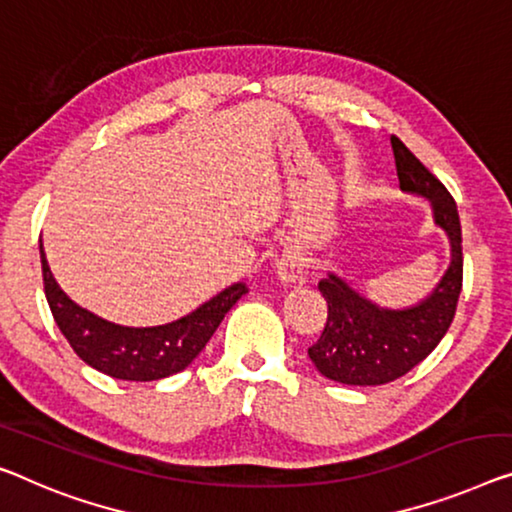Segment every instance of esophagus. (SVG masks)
<instances>
[{"mask_svg":"<svg viewBox=\"0 0 512 512\" xmlns=\"http://www.w3.org/2000/svg\"><path fill=\"white\" fill-rule=\"evenodd\" d=\"M278 278L282 285H299L305 278V259L294 250H287L278 262Z\"/></svg>","mask_w":512,"mask_h":512,"instance_id":"1","label":"esophagus"}]
</instances>
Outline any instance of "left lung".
Returning <instances> with one entry per match:
<instances>
[{
    "instance_id": "8db88e82",
    "label": "left lung",
    "mask_w": 512,
    "mask_h": 512,
    "mask_svg": "<svg viewBox=\"0 0 512 512\" xmlns=\"http://www.w3.org/2000/svg\"><path fill=\"white\" fill-rule=\"evenodd\" d=\"M391 144L400 190L430 202L434 225L451 243V262L437 287L407 308H384L333 271L319 280L329 317L308 356L326 379L347 386H381L416 368L446 335L462 289V230L453 197L398 137Z\"/></svg>"
}]
</instances>
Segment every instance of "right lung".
Listing matches in <instances>:
<instances>
[{"mask_svg": "<svg viewBox=\"0 0 512 512\" xmlns=\"http://www.w3.org/2000/svg\"><path fill=\"white\" fill-rule=\"evenodd\" d=\"M41 266L45 299L73 352L94 370L124 381H156L186 370L207 347L232 305L248 294L246 282H234L177 322L135 329L108 322L68 299L52 278L43 243Z\"/></svg>", "mask_w": 512, "mask_h": 512, "instance_id": "add662e5", "label": "right lung"}]
</instances>
